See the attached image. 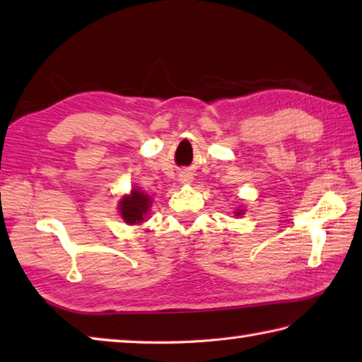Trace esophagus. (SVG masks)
I'll return each mask as SVG.
<instances>
[{"instance_id": "1", "label": "esophagus", "mask_w": 362, "mask_h": 362, "mask_svg": "<svg viewBox=\"0 0 362 362\" xmlns=\"http://www.w3.org/2000/svg\"><path fill=\"white\" fill-rule=\"evenodd\" d=\"M183 183H188V182H192V177H189L188 174H183L182 175V179H180Z\"/></svg>"}]
</instances>
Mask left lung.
<instances>
[{"mask_svg":"<svg viewBox=\"0 0 362 362\" xmlns=\"http://www.w3.org/2000/svg\"><path fill=\"white\" fill-rule=\"evenodd\" d=\"M236 214H241V211H240V212H236Z\"/></svg>","mask_w":362,"mask_h":362,"instance_id":"obj_1","label":"left lung"}]
</instances>
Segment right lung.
<instances>
[{
    "label": "right lung",
    "instance_id": "1",
    "mask_svg": "<svg viewBox=\"0 0 362 362\" xmlns=\"http://www.w3.org/2000/svg\"><path fill=\"white\" fill-rule=\"evenodd\" d=\"M151 201L148 196L142 192H137V189H132L129 196H124L119 203V211L121 217L124 218L126 223L134 225L139 223L144 220V216L148 212V207Z\"/></svg>",
    "mask_w": 362,
    "mask_h": 362
}]
</instances>
